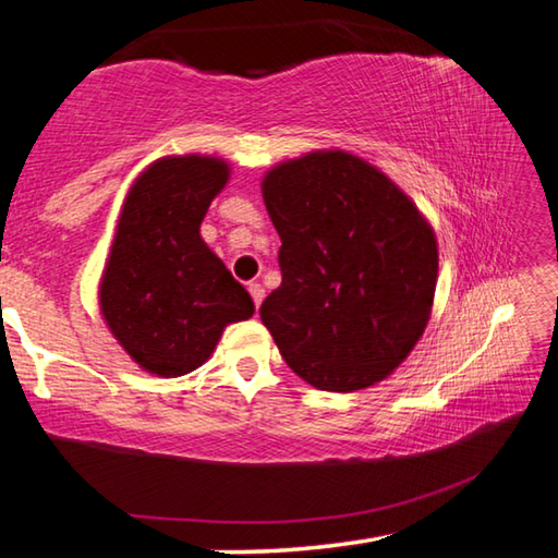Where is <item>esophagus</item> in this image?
Returning a JSON list of instances; mask_svg holds the SVG:
<instances>
[{
  "instance_id": "obj_1",
  "label": "esophagus",
  "mask_w": 558,
  "mask_h": 558,
  "mask_svg": "<svg viewBox=\"0 0 558 558\" xmlns=\"http://www.w3.org/2000/svg\"><path fill=\"white\" fill-rule=\"evenodd\" d=\"M248 295H251V300H253V305L260 307L263 298H266V290H263L260 282H251V286H248Z\"/></svg>"
}]
</instances>
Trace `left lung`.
<instances>
[{
	"label": "left lung",
	"mask_w": 558,
	"mask_h": 558,
	"mask_svg": "<svg viewBox=\"0 0 558 558\" xmlns=\"http://www.w3.org/2000/svg\"><path fill=\"white\" fill-rule=\"evenodd\" d=\"M282 282L260 319L282 359L325 391L366 389L426 329L438 278L430 226L379 169L313 153L263 179Z\"/></svg>",
	"instance_id": "obj_1"
}]
</instances>
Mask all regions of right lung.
<instances>
[{"label":"right lung","instance_id":"right-lung-1","mask_svg":"<svg viewBox=\"0 0 558 558\" xmlns=\"http://www.w3.org/2000/svg\"><path fill=\"white\" fill-rule=\"evenodd\" d=\"M229 167L214 157L159 159L132 184L100 286V307L125 352L159 376L204 364L253 300L206 248L199 226Z\"/></svg>","mask_w":558,"mask_h":558}]
</instances>
